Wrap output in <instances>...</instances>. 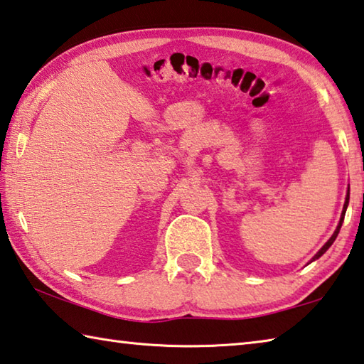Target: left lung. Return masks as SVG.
<instances>
[{"label":"left lung","mask_w":364,"mask_h":364,"mask_svg":"<svg viewBox=\"0 0 364 364\" xmlns=\"http://www.w3.org/2000/svg\"><path fill=\"white\" fill-rule=\"evenodd\" d=\"M348 199H350V191L347 193V197H346V203H343V210H342V216H341V221H339V224H338V228H336V230H334V234L331 235V239H329L325 245H323V248L318 251V253H316L315 256H314V259L312 261H315V259H318V257L325 253V251L333 245V242L336 240V237H338V234H339V230H341V226H342V223H343V216H346V210H347V205H348Z\"/></svg>","instance_id":"obj_1"}]
</instances>
